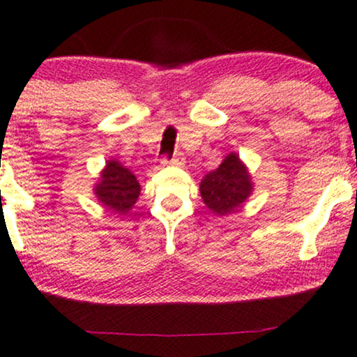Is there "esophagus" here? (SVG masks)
Masks as SVG:
<instances>
[{
	"instance_id": "obj_1",
	"label": "esophagus",
	"mask_w": 357,
	"mask_h": 357,
	"mask_svg": "<svg viewBox=\"0 0 357 357\" xmlns=\"http://www.w3.org/2000/svg\"><path fill=\"white\" fill-rule=\"evenodd\" d=\"M162 164H171V166L181 167V166H185V157H183L181 153H176V155L172 157L171 160H166V159H164V160H162Z\"/></svg>"
}]
</instances>
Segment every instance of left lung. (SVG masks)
Listing matches in <instances>:
<instances>
[{
    "instance_id": "1",
    "label": "left lung",
    "mask_w": 357,
    "mask_h": 357,
    "mask_svg": "<svg viewBox=\"0 0 357 357\" xmlns=\"http://www.w3.org/2000/svg\"><path fill=\"white\" fill-rule=\"evenodd\" d=\"M255 183L246 164L236 152L226 155L215 171H210L200 183V195L207 208L224 217L238 212L253 193Z\"/></svg>"
}]
</instances>
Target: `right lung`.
<instances>
[{"label":"right lung","mask_w":357,"mask_h":357,"mask_svg":"<svg viewBox=\"0 0 357 357\" xmlns=\"http://www.w3.org/2000/svg\"><path fill=\"white\" fill-rule=\"evenodd\" d=\"M140 183L137 176L119 160L109 159L100 171V178L93 186L97 202L116 215H126L140 197Z\"/></svg>","instance_id":"obj_1"}]
</instances>
